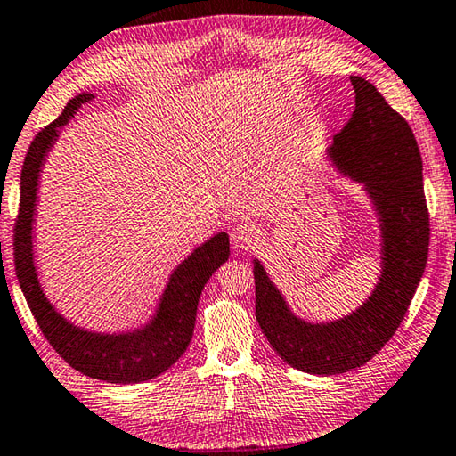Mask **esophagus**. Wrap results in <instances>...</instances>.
Returning a JSON list of instances; mask_svg holds the SVG:
<instances>
[{"label": "esophagus", "mask_w": 456, "mask_h": 456, "mask_svg": "<svg viewBox=\"0 0 456 456\" xmlns=\"http://www.w3.org/2000/svg\"><path fill=\"white\" fill-rule=\"evenodd\" d=\"M232 246L236 248V250H252V248L257 246L260 242V236L262 232L257 226L254 224H238L234 230H232Z\"/></svg>", "instance_id": "1"}]
</instances>
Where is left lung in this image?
Segmentation results:
<instances>
[{
  "label": "left lung",
  "instance_id": "1",
  "mask_svg": "<svg viewBox=\"0 0 456 456\" xmlns=\"http://www.w3.org/2000/svg\"><path fill=\"white\" fill-rule=\"evenodd\" d=\"M355 110L335 134L330 157L371 194L383 230V273L373 296L347 317L305 323L254 265L256 320L276 354L299 371L346 373L379 354L405 317L428 257L423 160L409 123L362 77H351Z\"/></svg>",
  "mask_w": 456,
  "mask_h": 456
}]
</instances>
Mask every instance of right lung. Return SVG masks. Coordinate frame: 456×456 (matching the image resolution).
Segmentation results:
<instances>
[{"mask_svg": "<svg viewBox=\"0 0 456 456\" xmlns=\"http://www.w3.org/2000/svg\"><path fill=\"white\" fill-rule=\"evenodd\" d=\"M93 94H77L53 123L31 141L21 168V194L13 228L15 276L33 317L53 347L77 371L107 383H141L165 373L184 354L192 339L196 307L204 283L230 256L228 236L222 232L194 250L170 276L159 314L147 328L123 335H99L75 328L59 315L43 296L31 257V222L36 208L37 176L47 151L75 110Z\"/></svg>", "mask_w": 456, "mask_h": 456, "instance_id": "obj_1", "label": "right lung"}]
</instances>
